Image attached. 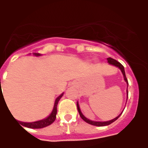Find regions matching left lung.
Here are the masks:
<instances>
[{"instance_id": "1", "label": "left lung", "mask_w": 148, "mask_h": 148, "mask_svg": "<svg viewBox=\"0 0 148 148\" xmlns=\"http://www.w3.org/2000/svg\"><path fill=\"white\" fill-rule=\"evenodd\" d=\"M108 62L109 64H113V65H114V66H116V67H118L120 70H121L123 74L124 80H125V81H126V84H127V88H128V85H129V83H128V80H127V78H126V74H125V70H124V67L123 66V64H120L119 62H117V61L115 60V59H112V58H108ZM127 98H128V89H127ZM77 106L78 112H79V114H80V117H81V118L83 119V120H84L86 123H87L91 124V125H93V126H108V125H110V123H114L115 120H117V119L120 117V115H121V114H122V113H121V114H120L118 116H116V118L113 119V120H110V121H106V122H95V121H92V120H89V119H87L86 117H85V116L83 115V114H82L81 111H80V107H79V105H78V102L77 103Z\"/></svg>"}]
</instances>
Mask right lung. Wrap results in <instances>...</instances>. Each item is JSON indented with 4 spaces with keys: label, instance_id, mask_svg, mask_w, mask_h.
Returning a JSON list of instances; mask_svg holds the SVG:
<instances>
[{
    "label": "right lung",
    "instance_id": "obj_1",
    "mask_svg": "<svg viewBox=\"0 0 148 148\" xmlns=\"http://www.w3.org/2000/svg\"><path fill=\"white\" fill-rule=\"evenodd\" d=\"M35 56H40V54L39 53H34ZM63 93L62 95H60L59 97L56 99L55 105H54V108H53V110L52 111V113L50 114L48 117H47L46 119H43L42 120H39V121H36V122L33 123H24V122H18L20 123V124H22L23 126H25V127L28 128H32V129H41V128L47 127V126H49L50 124L53 123L54 121H55L56 118V114H57V105H58V102L60 100V99L62 97Z\"/></svg>",
    "mask_w": 148,
    "mask_h": 148
}]
</instances>
